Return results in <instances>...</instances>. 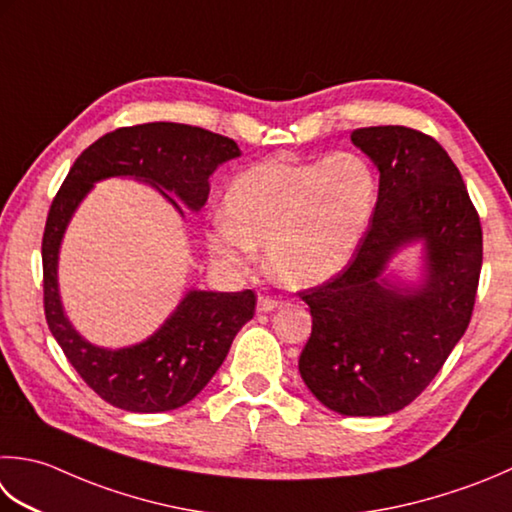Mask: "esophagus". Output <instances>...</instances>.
<instances>
[{"instance_id": "esophagus-1", "label": "esophagus", "mask_w": 512, "mask_h": 512, "mask_svg": "<svg viewBox=\"0 0 512 512\" xmlns=\"http://www.w3.org/2000/svg\"><path fill=\"white\" fill-rule=\"evenodd\" d=\"M279 304H282V302H279V299H275V297H268V295H262V297L257 299V310H259V313H270V310L277 308Z\"/></svg>"}]
</instances>
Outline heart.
Returning <instances> with one entry per match:
<instances>
[{"label": "heart", "mask_w": 512, "mask_h": 512, "mask_svg": "<svg viewBox=\"0 0 512 512\" xmlns=\"http://www.w3.org/2000/svg\"><path fill=\"white\" fill-rule=\"evenodd\" d=\"M377 197L375 168L359 153L268 159L228 184L224 215L210 222L206 246L228 268L248 266L255 246H266L268 270L279 282L317 286L353 259Z\"/></svg>", "instance_id": "obj_1"}]
</instances>
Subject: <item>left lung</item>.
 <instances>
[{"instance_id": "1", "label": "left lung", "mask_w": 512, "mask_h": 512, "mask_svg": "<svg viewBox=\"0 0 512 512\" xmlns=\"http://www.w3.org/2000/svg\"><path fill=\"white\" fill-rule=\"evenodd\" d=\"M379 170L373 222L348 266L304 290L313 333L299 373L319 402L350 417H382L433 382L473 315L482 273V224L453 159L406 126L350 133ZM424 241L425 279L383 277L396 250Z\"/></svg>"}]
</instances>
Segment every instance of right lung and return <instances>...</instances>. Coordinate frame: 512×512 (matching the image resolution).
<instances>
[{
  "instance_id": "1",
  "label": "right lung",
  "mask_w": 512,
  "mask_h": 512,
  "mask_svg": "<svg viewBox=\"0 0 512 512\" xmlns=\"http://www.w3.org/2000/svg\"><path fill=\"white\" fill-rule=\"evenodd\" d=\"M239 155L233 139L197 126H126L90 144L57 190L42 239L46 322L68 362L104 402L130 413H164L188 404L222 366L239 328L253 319L257 297L253 290H190L146 342L119 350L93 346L68 322L57 288L59 246L70 217L106 177H135L155 186L179 213L182 208L166 189L199 210L208 199V177Z\"/></svg>"
}]
</instances>
